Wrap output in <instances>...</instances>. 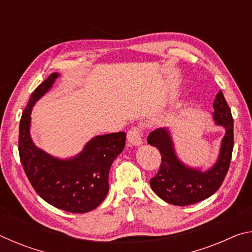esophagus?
Segmentation results:
<instances>
[{"mask_svg": "<svg viewBox=\"0 0 252 252\" xmlns=\"http://www.w3.org/2000/svg\"><path fill=\"white\" fill-rule=\"evenodd\" d=\"M142 131L139 126H133L127 131L126 138L131 146H141L142 144Z\"/></svg>", "mask_w": 252, "mask_h": 252, "instance_id": "34e87169", "label": "esophagus"}]
</instances>
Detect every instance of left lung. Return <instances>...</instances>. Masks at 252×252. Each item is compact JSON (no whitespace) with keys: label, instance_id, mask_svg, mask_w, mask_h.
Segmentation results:
<instances>
[{"label":"left lung","instance_id":"left-lung-1","mask_svg":"<svg viewBox=\"0 0 252 252\" xmlns=\"http://www.w3.org/2000/svg\"><path fill=\"white\" fill-rule=\"evenodd\" d=\"M213 109L216 125L223 126L225 134L221 141L218 161L207 171L187 167L178 159L167 127H159L148 135V143L161 153L160 169L150 179V186L158 197L165 202L174 206L197 203L210 197L222 185L233 150V119L222 91L217 94Z\"/></svg>","mask_w":252,"mask_h":252}]
</instances>
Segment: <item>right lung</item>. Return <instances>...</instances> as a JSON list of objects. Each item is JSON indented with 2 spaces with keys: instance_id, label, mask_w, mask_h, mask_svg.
Listing matches in <instances>:
<instances>
[{
  "instance_id": "1",
  "label": "right lung",
  "mask_w": 252,
  "mask_h": 252,
  "mask_svg": "<svg viewBox=\"0 0 252 252\" xmlns=\"http://www.w3.org/2000/svg\"><path fill=\"white\" fill-rule=\"evenodd\" d=\"M59 73L44 80L30 97L20 121L19 153L33 189L51 206L72 213L95 209L109 191V171L126 147V132L97 135L72 159L61 160L41 150L30 135L31 111L52 87Z\"/></svg>"
}]
</instances>
